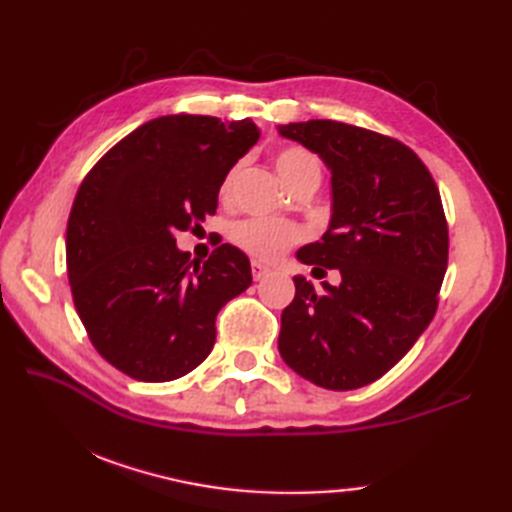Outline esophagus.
I'll return each mask as SVG.
<instances>
[{"label": "esophagus", "instance_id": "esophagus-1", "mask_svg": "<svg viewBox=\"0 0 512 512\" xmlns=\"http://www.w3.org/2000/svg\"><path fill=\"white\" fill-rule=\"evenodd\" d=\"M250 270H253V279L255 281H262L270 273V268L266 264H262V262H250Z\"/></svg>", "mask_w": 512, "mask_h": 512}]
</instances>
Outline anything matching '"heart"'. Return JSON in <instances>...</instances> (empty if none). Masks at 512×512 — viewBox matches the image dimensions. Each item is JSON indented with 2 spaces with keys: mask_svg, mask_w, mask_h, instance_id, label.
Here are the masks:
<instances>
[{
  "mask_svg": "<svg viewBox=\"0 0 512 512\" xmlns=\"http://www.w3.org/2000/svg\"><path fill=\"white\" fill-rule=\"evenodd\" d=\"M273 162L279 171L281 180L288 187L295 189L301 182H317L321 180V160L317 154H312L303 145H281L275 154ZM239 167H231L220 182V198L228 200L235 187ZM231 242L242 248L244 253L257 259H277L286 253L288 248L297 246L303 239V231L292 222L270 220V217H246L231 226Z\"/></svg>",
  "mask_w": 512,
  "mask_h": 512,
  "instance_id": "obj_1",
  "label": "heart"
}]
</instances>
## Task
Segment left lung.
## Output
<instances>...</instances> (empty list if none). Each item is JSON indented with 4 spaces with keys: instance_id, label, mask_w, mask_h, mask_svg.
Listing matches in <instances>:
<instances>
[{
    "instance_id": "left-lung-1",
    "label": "left lung",
    "mask_w": 512,
    "mask_h": 512,
    "mask_svg": "<svg viewBox=\"0 0 512 512\" xmlns=\"http://www.w3.org/2000/svg\"><path fill=\"white\" fill-rule=\"evenodd\" d=\"M279 132L332 169L330 228L297 257L341 273L339 286L321 290L295 277L279 352L314 385L358 389L387 374L438 310L449 262L438 184L416 151L372 129L308 121Z\"/></svg>"
}]
</instances>
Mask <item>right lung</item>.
Listing matches in <instances>:
<instances>
[{"instance_id": "obj_1", "label": "right lung", "mask_w": 512, "mask_h": 512, "mask_svg": "<svg viewBox=\"0 0 512 512\" xmlns=\"http://www.w3.org/2000/svg\"><path fill=\"white\" fill-rule=\"evenodd\" d=\"M257 138L250 118L160 116L83 178L65 233L70 290L96 352L123 374H189L213 350L217 312L253 281L239 248L220 244L198 264L176 233L215 213L222 178Z\"/></svg>"}]
</instances>
